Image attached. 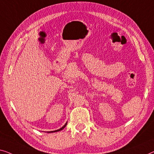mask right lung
I'll list each match as a JSON object with an SVG mask.
<instances>
[{"label": "right lung", "mask_w": 154, "mask_h": 154, "mask_svg": "<svg viewBox=\"0 0 154 154\" xmlns=\"http://www.w3.org/2000/svg\"><path fill=\"white\" fill-rule=\"evenodd\" d=\"M66 125H67V123H66V125H64L63 127H61V128H59V129H58V130H56V131H50V132H48V133H53V132H57V131H61V130H62V129H63V128H65V127H66Z\"/></svg>", "instance_id": "1"}]
</instances>
